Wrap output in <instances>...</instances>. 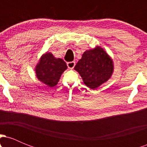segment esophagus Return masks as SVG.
Here are the masks:
<instances>
[{
  "label": "esophagus",
  "mask_w": 147,
  "mask_h": 147,
  "mask_svg": "<svg viewBox=\"0 0 147 147\" xmlns=\"http://www.w3.org/2000/svg\"><path fill=\"white\" fill-rule=\"evenodd\" d=\"M75 61H70L67 63V66H68V68L70 69H73L74 67H75Z\"/></svg>",
  "instance_id": "esophagus-1"
}]
</instances>
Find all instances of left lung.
Wrapping results in <instances>:
<instances>
[{
    "mask_svg": "<svg viewBox=\"0 0 147 147\" xmlns=\"http://www.w3.org/2000/svg\"><path fill=\"white\" fill-rule=\"evenodd\" d=\"M75 70L88 87L95 89L110 78L113 71V64L106 52L97 47L84 52L76 64Z\"/></svg>",
    "mask_w": 147,
    "mask_h": 147,
    "instance_id": "8db88e82",
    "label": "left lung"
}]
</instances>
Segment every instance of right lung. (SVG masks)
I'll return each instance as SVG.
<instances>
[{
	"label": "right lung",
	"instance_id": "add662e5",
	"mask_svg": "<svg viewBox=\"0 0 147 147\" xmlns=\"http://www.w3.org/2000/svg\"><path fill=\"white\" fill-rule=\"evenodd\" d=\"M67 69L65 62L56 59L51 53H45L36 67L37 78L49 86H55L59 81L63 71Z\"/></svg>",
	"mask_w": 147,
	"mask_h": 147
}]
</instances>
